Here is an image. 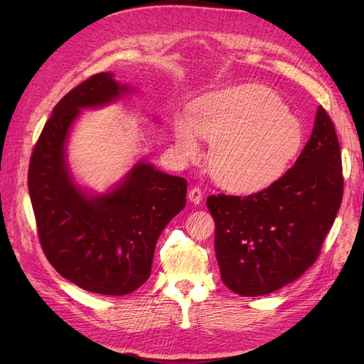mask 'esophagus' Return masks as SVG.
<instances>
[{"instance_id": "34e87169", "label": "esophagus", "mask_w": 364, "mask_h": 364, "mask_svg": "<svg viewBox=\"0 0 364 364\" xmlns=\"http://www.w3.org/2000/svg\"><path fill=\"white\" fill-rule=\"evenodd\" d=\"M188 198H189V202H191V203L198 205V203L202 202V200H203V194H202V191H200L198 188H192V189L189 191Z\"/></svg>"}]
</instances>
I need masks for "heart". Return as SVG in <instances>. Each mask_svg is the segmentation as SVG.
Here are the masks:
<instances>
[{"mask_svg": "<svg viewBox=\"0 0 364 364\" xmlns=\"http://www.w3.org/2000/svg\"><path fill=\"white\" fill-rule=\"evenodd\" d=\"M173 139L180 156L197 161L202 141L214 144L210 172L236 194H255L286 173L304 145V127L275 92L258 84L215 92L178 114Z\"/></svg>", "mask_w": 364, "mask_h": 364, "instance_id": "b5f03b06", "label": "heart"}]
</instances>
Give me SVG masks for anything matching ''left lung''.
I'll use <instances>...</instances> for the list:
<instances>
[{
  "label": "left lung",
  "mask_w": 364,
  "mask_h": 364,
  "mask_svg": "<svg viewBox=\"0 0 364 364\" xmlns=\"http://www.w3.org/2000/svg\"><path fill=\"white\" fill-rule=\"evenodd\" d=\"M333 122L318 107L310 141L272 186L247 197L210 196L222 282L239 296L274 292L313 266L343 200Z\"/></svg>",
  "instance_id": "left-lung-1"
}]
</instances>
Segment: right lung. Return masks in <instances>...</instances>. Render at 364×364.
I'll return each instance as SVG.
<instances>
[{
    "label": "right lung",
    "instance_id": "1",
    "mask_svg": "<svg viewBox=\"0 0 364 364\" xmlns=\"http://www.w3.org/2000/svg\"><path fill=\"white\" fill-rule=\"evenodd\" d=\"M136 87L105 72L54 106L29 162L28 189L45 257L80 288L125 296L149 280L158 237L186 206L188 181L139 159L103 194L75 181L67 141L82 109L103 107Z\"/></svg>",
    "mask_w": 364,
    "mask_h": 364
}]
</instances>
